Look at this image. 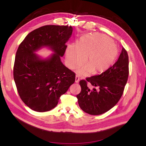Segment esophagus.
Wrapping results in <instances>:
<instances>
[{
  "label": "esophagus",
  "instance_id": "1",
  "mask_svg": "<svg viewBox=\"0 0 146 146\" xmlns=\"http://www.w3.org/2000/svg\"><path fill=\"white\" fill-rule=\"evenodd\" d=\"M79 80H80V78H79V76L78 75H76V83H78L79 82Z\"/></svg>",
  "mask_w": 146,
  "mask_h": 146
}]
</instances>
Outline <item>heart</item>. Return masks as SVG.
I'll return each instance as SVG.
<instances>
[{
  "label": "heart",
  "mask_w": 146,
  "mask_h": 146,
  "mask_svg": "<svg viewBox=\"0 0 146 146\" xmlns=\"http://www.w3.org/2000/svg\"><path fill=\"white\" fill-rule=\"evenodd\" d=\"M117 54V47L111 39L94 33L82 37L77 45H69L66 50V62L73 69L83 64L87 56V64L79 67L77 73L78 76H88L91 72L98 74L110 68Z\"/></svg>",
  "instance_id": "heart-1"
}]
</instances>
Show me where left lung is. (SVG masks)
<instances>
[{
    "label": "left lung",
    "mask_w": 146,
    "mask_h": 146,
    "mask_svg": "<svg viewBox=\"0 0 146 146\" xmlns=\"http://www.w3.org/2000/svg\"><path fill=\"white\" fill-rule=\"evenodd\" d=\"M129 77V56L124 48L116 62L99 75L80 80V93L77 96L80 108L91 115H99L114 107L121 99ZM90 82L98 87L91 90L87 86Z\"/></svg>",
    "instance_id": "left-lung-1"
}]
</instances>
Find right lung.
Wrapping results in <instances>:
<instances>
[{
	"instance_id": "1",
	"label": "right lung",
	"mask_w": 146,
	"mask_h": 146,
	"mask_svg": "<svg viewBox=\"0 0 146 146\" xmlns=\"http://www.w3.org/2000/svg\"><path fill=\"white\" fill-rule=\"evenodd\" d=\"M72 31L71 26H43L29 33L17 48L14 80L21 99L34 111L45 112L54 108L60 96L75 82L76 74L60 58ZM44 47L54 52L46 59L36 54Z\"/></svg>"
}]
</instances>
